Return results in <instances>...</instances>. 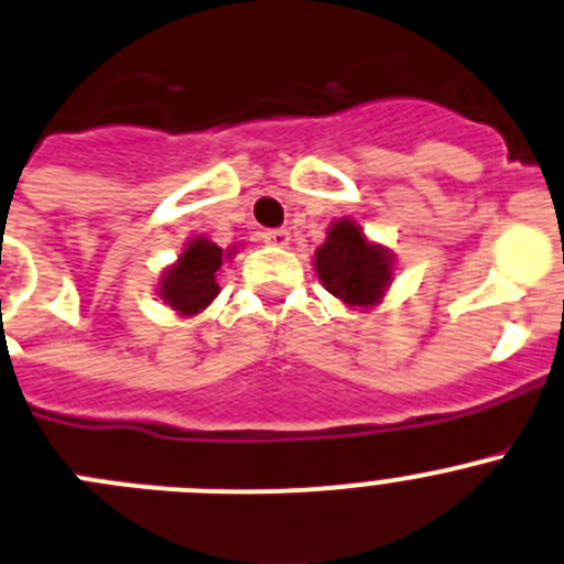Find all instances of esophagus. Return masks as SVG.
<instances>
[{
    "instance_id": "esophagus-1",
    "label": "esophagus",
    "mask_w": 564,
    "mask_h": 564,
    "mask_svg": "<svg viewBox=\"0 0 564 564\" xmlns=\"http://www.w3.org/2000/svg\"><path fill=\"white\" fill-rule=\"evenodd\" d=\"M261 239H264L267 245H275V248H286L292 234H289L286 228H267V231L261 234Z\"/></svg>"
}]
</instances>
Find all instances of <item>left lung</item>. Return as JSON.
<instances>
[{
	"label": "left lung",
	"mask_w": 564,
	"mask_h": 564,
	"mask_svg": "<svg viewBox=\"0 0 564 564\" xmlns=\"http://www.w3.org/2000/svg\"><path fill=\"white\" fill-rule=\"evenodd\" d=\"M316 275L330 294L352 308H371L380 303L391 283V253L364 237L349 217L327 228V239L314 256Z\"/></svg>",
	"instance_id": "1"
}]
</instances>
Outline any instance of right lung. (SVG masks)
<instances>
[{"instance_id": "1", "label": "right lung", "mask_w": 564, "mask_h": 564, "mask_svg": "<svg viewBox=\"0 0 564 564\" xmlns=\"http://www.w3.org/2000/svg\"><path fill=\"white\" fill-rule=\"evenodd\" d=\"M223 259H226L223 248H217L206 237L189 239L176 264L162 275L160 297L182 316H193L204 311L220 292L217 270L223 267Z\"/></svg>"}]
</instances>
